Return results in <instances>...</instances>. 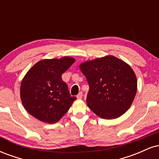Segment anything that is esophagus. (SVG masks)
Listing matches in <instances>:
<instances>
[{"instance_id":"34e87169","label":"esophagus","mask_w":159,"mask_h":159,"mask_svg":"<svg viewBox=\"0 0 159 159\" xmlns=\"http://www.w3.org/2000/svg\"><path fill=\"white\" fill-rule=\"evenodd\" d=\"M76 97H77L78 99H81V98H82V97H83V93L80 92L77 95V96H76Z\"/></svg>"}]
</instances>
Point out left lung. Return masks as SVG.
I'll return each instance as SVG.
<instances>
[{"label": "left lung", "mask_w": 159, "mask_h": 159, "mask_svg": "<svg viewBox=\"0 0 159 159\" xmlns=\"http://www.w3.org/2000/svg\"><path fill=\"white\" fill-rule=\"evenodd\" d=\"M90 90L87 105L100 118L120 117L131 107L138 81L132 67L112 55L87 61L79 65Z\"/></svg>", "instance_id": "left-lung-1"}]
</instances>
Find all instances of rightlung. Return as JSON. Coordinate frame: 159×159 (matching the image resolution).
<instances>
[{
  "label": "right lung",
  "mask_w": 159,
  "mask_h": 159,
  "mask_svg": "<svg viewBox=\"0 0 159 159\" xmlns=\"http://www.w3.org/2000/svg\"><path fill=\"white\" fill-rule=\"evenodd\" d=\"M75 61L71 57L44 59L35 63L23 78L20 96L31 116L46 123H55L64 116L73 102L62 74Z\"/></svg>",
  "instance_id": "1"
}]
</instances>
